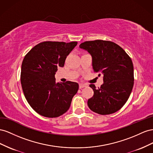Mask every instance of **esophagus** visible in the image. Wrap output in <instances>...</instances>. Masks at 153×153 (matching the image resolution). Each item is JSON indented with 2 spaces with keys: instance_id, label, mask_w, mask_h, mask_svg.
<instances>
[{
  "instance_id": "obj_1",
  "label": "esophagus",
  "mask_w": 153,
  "mask_h": 153,
  "mask_svg": "<svg viewBox=\"0 0 153 153\" xmlns=\"http://www.w3.org/2000/svg\"><path fill=\"white\" fill-rule=\"evenodd\" d=\"M86 86V85H85V84H82V83L79 84V88H82Z\"/></svg>"
}]
</instances>
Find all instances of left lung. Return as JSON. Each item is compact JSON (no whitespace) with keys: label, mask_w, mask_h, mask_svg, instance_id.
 <instances>
[{"label":"left lung","mask_w":153,"mask_h":153,"mask_svg":"<svg viewBox=\"0 0 153 153\" xmlns=\"http://www.w3.org/2000/svg\"><path fill=\"white\" fill-rule=\"evenodd\" d=\"M79 47L91 54L94 71L103 75L104 83L100 88L90 85L94 95L88 100L89 108L104 115L119 110L127 102L133 87L131 59L123 48L110 41H87Z\"/></svg>","instance_id":"obj_1"}]
</instances>
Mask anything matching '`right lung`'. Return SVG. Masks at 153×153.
<instances>
[{
    "label": "right lung",
    "instance_id": "right-lung-1",
    "mask_svg": "<svg viewBox=\"0 0 153 153\" xmlns=\"http://www.w3.org/2000/svg\"><path fill=\"white\" fill-rule=\"evenodd\" d=\"M77 44V42H43L25 56L22 64L20 81L27 101L38 114L48 118L59 117L69 109L79 85L67 81L56 82L59 67Z\"/></svg>",
    "mask_w": 153,
    "mask_h": 153
}]
</instances>
